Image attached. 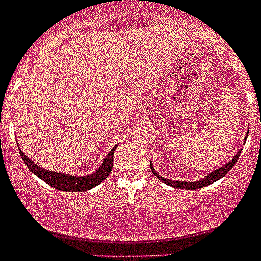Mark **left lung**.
I'll return each instance as SVG.
<instances>
[{"label": "left lung", "instance_id": "8db88e82", "mask_svg": "<svg viewBox=\"0 0 261 261\" xmlns=\"http://www.w3.org/2000/svg\"><path fill=\"white\" fill-rule=\"evenodd\" d=\"M239 155H241V150L238 151V153L235 154L234 158L231 159V161H229V162L226 163V165H223L222 167L217 168V170H214L213 172H211L209 175H206V176L204 177V179H201V180H197V181H192V183H188V181H175V180H168V179H165V177H162L161 175L158 174V172L154 170L153 165H150V168L151 171H153V174L155 175L156 177H158L159 180L163 181V183L168 184V186L174 187V188H180V190H196V188H202V187L205 186H209V184L214 183V181L220 180L221 177L225 176L227 172L230 171L232 168V166L235 165V163L238 162V158Z\"/></svg>", "mask_w": 261, "mask_h": 261}]
</instances>
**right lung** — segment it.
I'll return each mask as SVG.
<instances>
[{
    "label": "right lung",
    "instance_id": "add662e5",
    "mask_svg": "<svg viewBox=\"0 0 261 261\" xmlns=\"http://www.w3.org/2000/svg\"><path fill=\"white\" fill-rule=\"evenodd\" d=\"M117 145L114 146V149L107 154L102 166L94 174L86 175V176H73V175L69 174H60V172L49 171L47 168H41L40 166L35 165L31 159L27 158L22 153L20 149L19 153L24 163H26V166L30 168V171L34 172L36 176L40 177L41 180H44L49 186H52L53 188L60 191H66V192H73V191L74 192H84V191H89L95 186H98V184H100L110 175L112 166H114V151Z\"/></svg>",
    "mask_w": 261,
    "mask_h": 261
}]
</instances>
